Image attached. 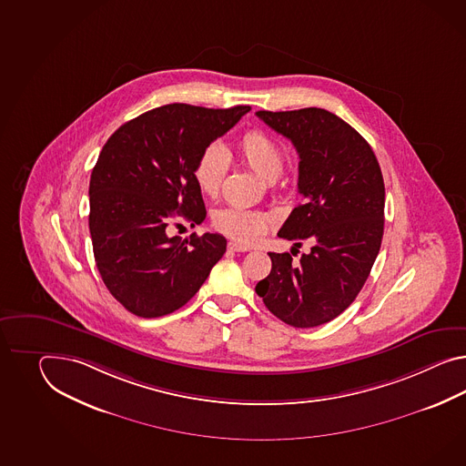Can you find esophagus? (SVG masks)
<instances>
[{
  "label": "esophagus",
  "mask_w": 466,
  "mask_h": 466,
  "mask_svg": "<svg viewBox=\"0 0 466 466\" xmlns=\"http://www.w3.org/2000/svg\"><path fill=\"white\" fill-rule=\"evenodd\" d=\"M228 250H234V252H246V250H249V248H246V246H242V244H238L236 240H232V242H228Z\"/></svg>",
  "instance_id": "esophagus-1"
}]
</instances>
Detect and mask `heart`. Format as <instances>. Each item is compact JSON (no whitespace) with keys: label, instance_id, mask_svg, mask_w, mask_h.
Listing matches in <instances>:
<instances>
[{"label":"heart","instance_id":"1","mask_svg":"<svg viewBox=\"0 0 466 466\" xmlns=\"http://www.w3.org/2000/svg\"><path fill=\"white\" fill-rule=\"evenodd\" d=\"M240 159L268 182L276 180L284 167V149L274 137L252 129L238 139ZM228 171V153L218 143L207 145L193 167V180L208 198H217ZM214 228L242 244H254L273 226L274 218L252 208L226 207L212 217Z\"/></svg>","mask_w":466,"mask_h":466}]
</instances>
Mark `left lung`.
Listing matches in <instances>:
<instances>
[{"instance_id": "8db88e82", "label": "left lung", "mask_w": 466, "mask_h": 466, "mask_svg": "<svg viewBox=\"0 0 466 466\" xmlns=\"http://www.w3.org/2000/svg\"><path fill=\"white\" fill-rule=\"evenodd\" d=\"M256 114L299 155L303 202L278 236L295 240V248L312 242L298 263L289 252H269L273 268L256 293L274 317L311 329L350 307L370 274L384 236L382 171L370 145L333 113L307 107Z\"/></svg>"}]
</instances>
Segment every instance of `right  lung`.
Wrapping results in <instances>:
<instances>
[{
  "label": "right lung",
  "mask_w": 466,
  "mask_h": 466,
  "mask_svg": "<svg viewBox=\"0 0 466 466\" xmlns=\"http://www.w3.org/2000/svg\"><path fill=\"white\" fill-rule=\"evenodd\" d=\"M249 106L207 109L167 104L127 121L107 139L89 183V230L96 266L109 293L143 318L182 308L224 256L220 234L168 236L175 217L202 224L193 167Z\"/></svg>",
  "instance_id": "1"
}]
</instances>
